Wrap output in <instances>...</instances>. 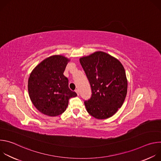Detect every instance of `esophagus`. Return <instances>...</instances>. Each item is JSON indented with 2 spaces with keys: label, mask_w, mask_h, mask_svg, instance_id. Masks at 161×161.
<instances>
[{
  "label": "esophagus",
  "mask_w": 161,
  "mask_h": 161,
  "mask_svg": "<svg viewBox=\"0 0 161 161\" xmlns=\"http://www.w3.org/2000/svg\"><path fill=\"white\" fill-rule=\"evenodd\" d=\"M75 92H76V93L77 94V95H78V96H79V95H80V93H79V91H78V90H75Z\"/></svg>",
  "instance_id": "34e87169"
}]
</instances>
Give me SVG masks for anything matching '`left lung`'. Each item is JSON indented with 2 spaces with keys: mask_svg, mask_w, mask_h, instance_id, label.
Instances as JSON below:
<instances>
[{
  "mask_svg": "<svg viewBox=\"0 0 161 161\" xmlns=\"http://www.w3.org/2000/svg\"><path fill=\"white\" fill-rule=\"evenodd\" d=\"M92 88L91 98L85 101L87 112L97 119L112 117L120 108L127 92L125 69L116 58L96 52L80 58Z\"/></svg>",
  "mask_w": 161,
  "mask_h": 161,
  "instance_id": "obj_1",
  "label": "left lung"
}]
</instances>
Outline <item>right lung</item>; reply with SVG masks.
Listing matches in <instances>:
<instances>
[{
    "label": "right lung",
    "instance_id": "1",
    "mask_svg": "<svg viewBox=\"0 0 161 161\" xmlns=\"http://www.w3.org/2000/svg\"><path fill=\"white\" fill-rule=\"evenodd\" d=\"M70 59L55 55L44 59L31 72L28 81L30 99L41 113L56 117L63 113L69 99L77 96L69 88L68 79L63 75Z\"/></svg>",
    "mask_w": 161,
    "mask_h": 161
}]
</instances>
